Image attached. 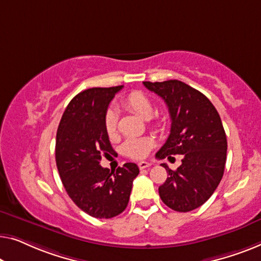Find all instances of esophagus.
Returning a JSON list of instances; mask_svg holds the SVG:
<instances>
[{"instance_id":"esophagus-1","label":"esophagus","mask_w":261,"mask_h":261,"mask_svg":"<svg viewBox=\"0 0 261 261\" xmlns=\"http://www.w3.org/2000/svg\"><path fill=\"white\" fill-rule=\"evenodd\" d=\"M151 166V163L150 162H145V161H143V162H139L138 163V168L139 169H145V168H148V167H150Z\"/></svg>"}]
</instances>
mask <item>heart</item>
<instances>
[{
	"instance_id": "heart-1",
	"label": "heart",
	"mask_w": 261,
	"mask_h": 261,
	"mask_svg": "<svg viewBox=\"0 0 261 261\" xmlns=\"http://www.w3.org/2000/svg\"><path fill=\"white\" fill-rule=\"evenodd\" d=\"M124 108L135 112L143 119H150L153 113V106L150 99L141 91H132L122 99ZM105 131L109 137H115L117 132V113L115 110L110 109L104 117ZM153 141L151 138H131L123 144L124 155L131 159H144L152 148Z\"/></svg>"
}]
</instances>
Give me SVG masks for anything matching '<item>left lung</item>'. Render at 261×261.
Instances as JSON below:
<instances>
[{"label": "left lung", "mask_w": 261, "mask_h": 261, "mask_svg": "<svg viewBox=\"0 0 261 261\" xmlns=\"http://www.w3.org/2000/svg\"><path fill=\"white\" fill-rule=\"evenodd\" d=\"M143 84L166 101L171 119L170 135L156 157H183L176 170L161 164L168 172L159 188L161 199L176 212L194 211L213 195L225 171L227 138L221 118L203 93L179 80Z\"/></svg>", "instance_id": "left-lung-1"}]
</instances>
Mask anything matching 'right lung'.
I'll use <instances>...</instances> for the list:
<instances>
[{
	"label": "right lung",
	"mask_w": 261,
	"mask_h": 261,
	"mask_svg": "<svg viewBox=\"0 0 261 261\" xmlns=\"http://www.w3.org/2000/svg\"><path fill=\"white\" fill-rule=\"evenodd\" d=\"M123 89L93 87L69 101L57 131L56 162L68 196L83 212L111 219L125 211L137 164L125 163L116 171L100 166L101 157L115 152L105 131L110 101Z\"/></svg>",
	"instance_id": "right-lung-1"
}]
</instances>
